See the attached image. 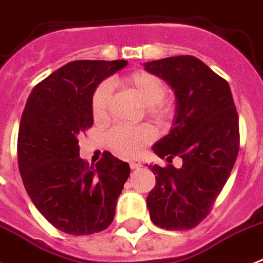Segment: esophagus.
Returning <instances> with one entry per match:
<instances>
[{
    "instance_id": "1",
    "label": "esophagus",
    "mask_w": 263,
    "mask_h": 263,
    "mask_svg": "<svg viewBox=\"0 0 263 263\" xmlns=\"http://www.w3.org/2000/svg\"><path fill=\"white\" fill-rule=\"evenodd\" d=\"M129 166H131V169H139L140 166H142V162H140L139 160H131L129 161Z\"/></svg>"
}]
</instances>
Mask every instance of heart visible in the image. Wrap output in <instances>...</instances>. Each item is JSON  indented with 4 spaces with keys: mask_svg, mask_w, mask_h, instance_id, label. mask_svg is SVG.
Listing matches in <instances>:
<instances>
[{
    "mask_svg": "<svg viewBox=\"0 0 263 263\" xmlns=\"http://www.w3.org/2000/svg\"><path fill=\"white\" fill-rule=\"evenodd\" d=\"M125 88L132 91L142 101L147 111L152 116H162L165 113L164 101L168 94V87L164 80L150 72H135L123 79ZM110 102V84L101 83L92 94L91 110L95 120L102 121L107 117V109ZM154 129L150 125H138V127H119L111 128L106 136L107 146L119 156L134 157L147 143L154 139Z\"/></svg>",
    "mask_w": 263,
    "mask_h": 263,
    "instance_id": "obj_1",
    "label": "heart"
}]
</instances>
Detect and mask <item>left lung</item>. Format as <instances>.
<instances>
[{
	"instance_id": "left-lung-1",
	"label": "left lung",
	"mask_w": 263,
	"mask_h": 263,
	"mask_svg": "<svg viewBox=\"0 0 263 263\" xmlns=\"http://www.w3.org/2000/svg\"><path fill=\"white\" fill-rule=\"evenodd\" d=\"M144 69L171 86L175 117L153 152L183 160L181 168L148 165L156 187L146 203L157 227L184 231L208 216L239 153V120L228 82L194 55L148 61Z\"/></svg>"
}]
</instances>
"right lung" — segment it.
<instances>
[{"label":"right lung","mask_w":263,"mask_h":263,"mask_svg":"<svg viewBox=\"0 0 263 263\" xmlns=\"http://www.w3.org/2000/svg\"><path fill=\"white\" fill-rule=\"evenodd\" d=\"M127 64L72 61L36 84L27 99L18 128V171L35 208L68 235L106 229L131 172L107 152L88 166L78 139L94 123L91 99L98 84Z\"/></svg>","instance_id":"right-lung-1"}]
</instances>
